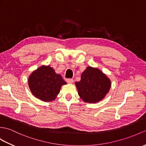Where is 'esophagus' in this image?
Masks as SVG:
<instances>
[{
  "label": "esophagus",
  "mask_w": 146,
  "mask_h": 146,
  "mask_svg": "<svg viewBox=\"0 0 146 146\" xmlns=\"http://www.w3.org/2000/svg\"><path fill=\"white\" fill-rule=\"evenodd\" d=\"M66 82L69 84H72L73 83V80L72 78H68L66 80Z\"/></svg>",
  "instance_id": "esophagus-1"
}]
</instances>
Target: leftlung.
Returning <instances> with one entry per match:
<instances>
[{"label":"left lung","instance_id":"1","mask_svg":"<svg viewBox=\"0 0 146 146\" xmlns=\"http://www.w3.org/2000/svg\"><path fill=\"white\" fill-rule=\"evenodd\" d=\"M78 95L84 102L98 103L104 99L111 86V80L97 68L88 66L75 83Z\"/></svg>","mask_w":146,"mask_h":146}]
</instances>
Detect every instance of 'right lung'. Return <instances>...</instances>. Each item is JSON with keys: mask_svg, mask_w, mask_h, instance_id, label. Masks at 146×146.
Instances as JSON below:
<instances>
[{"mask_svg": "<svg viewBox=\"0 0 146 146\" xmlns=\"http://www.w3.org/2000/svg\"><path fill=\"white\" fill-rule=\"evenodd\" d=\"M66 84L62 76L48 65L40 66L29 77V86L33 95L45 102L55 100L62 86Z\"/></svg>", "mask_w": 146, "mask_h": 146, "instance_id": "obj_1", "label": "right lung"}]
</instances>
